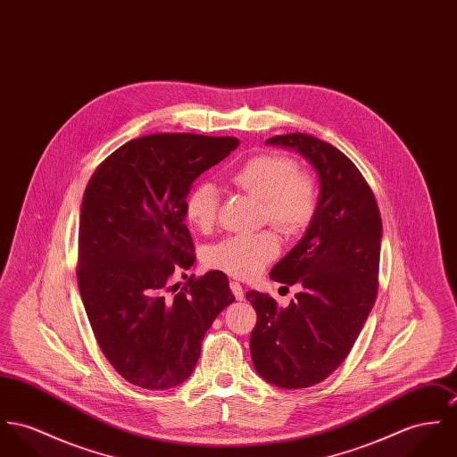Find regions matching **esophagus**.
<instances>
[{"label": "esophagus", "mask_w": 457, "mask_h": 457, "mask_svg": "<svg viewBox=\"0 0 457 457\" xmlns=\"http://www.w3.org/2000/svg\"><path fill=\"white\" fill-rule=\"evenodd\" d=\"M229 287H231V292L235 294V297H237L238 301H242V299L245 297V295H244V287H242L238 281H231Z\"/></svg>", "instance_id": "esophagus-1"}]
</instances>
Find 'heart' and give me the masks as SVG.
I'll return each instance as SVG.
<instances>
[{
  "mask_svg": "<svg viewBox=\"0 0 457 457\" xmlns=\"http://www.w3.org/2000/svg\"><path fill=\"white\" fill-rule=\"evenodd\" d=\"M231 184L261 202V219L283 235L303 233L315 219L318 186L315 179L297 169L283 154L261 153L250 156L231 174ZM186 217L196 229H211L217 219L219 193L211 182L196 184L186 198ZM280 252L273 231L235 235L211 246L207 264L235 278L255 277Z\"/></svg>",
  "mask_w": 457,
  "mask_h": 457,
  "instance_id": "1",
  "label": "heart"
}]
</instances>
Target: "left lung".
I'll return each mask as SVG.
<instances>
[{"instance_id": "1", "label": "left lung", "mask_w": 457, "mask_h": 457, "mask_svg": "<svg viewBox=\"0 0 457 457\" xmlns=\"http://www.w3.org/2000/svg\"><path fill=\"white\" fill-rule=\"evenodd\" d=\"M266 142L295 149L320 179L315 219L270 273L299 283L301 292L287 308L268 294L246 292L257 313L253 369L275 386L299 389L327 379L352 352L378 297L383 222L365 177L337 147L301 132Z\"/></svg>"}]
</instances>
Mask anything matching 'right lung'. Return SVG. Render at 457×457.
Wrapping results in <instances>:
<instances>
[{"instance_id":"obj_1","label":"right lung","mask_w":457,"mask_h":457,"mask_svg":"<svg viewBox=\"0 0 457 457\" xmlns=\"http://www.w3.org/2000/svg\"><path fill=\"white\" fill-rule=\"evenodd\" d=\"M238 144L149 134L111 153L87 184L78 287L101 352L130 385L167 389L186 381L212 321L235 301L222 271L189 277L167 294L176 271L196 259L184 224L191 184Z\"/></svg>"}]
</instances>
